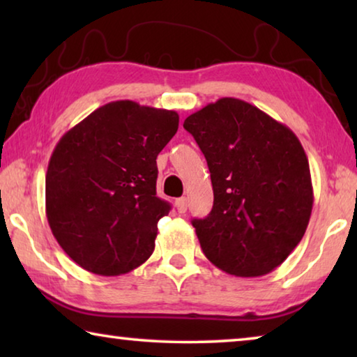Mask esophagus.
Instances as JSON below:
<instances>
[{
	"label": "esophagus",
	"instance_id": "1",
	"mask_svg": "<svg viewBox=\"0 0 357 357\" xmlns=\"http://www.w3.org/2000/svg\"><path fill=\"white\" fill-rule=\"evenodd\" d=\"M174 206H176L179 214H184L187 211V198H178L176 203H174Z\"/></svg>",
	"mask_w": 357,
	"mask_h": 357
}]
</instances>
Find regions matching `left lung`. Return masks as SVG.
<instances>
[{"instance_id":"obj_1","label":"left lung","mask_w":357,"mask_h":357,"mask_svg":"<svg viewBox=\"0 0 357 357\" xmlns=\"http://www.w3.org/2000/svg\"><path fill=\"white\" fill-rule=\"evenodd\" d=\"M206 157L214 206L193 219L211 263L236 277L269 274L301 243L313 189L294 132L249 102L222 98L184 121Z\"/></svg>"}]
</instances>
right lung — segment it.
<instances>
[{"label":"right lung","instance_id":"add662e5","mask_svg":"<svg viewBox=\"0 0 357 357\" xmlns=\"http://www.w3.org/2000/svg\"><path fill=\"white\" fill-rule=\"evenodd\" d=\"M176 112L116 100L66 132L45 176V213L58 244L83 269L130 273L151 257L170 204L155 195L157 155Z\"/></svg>","mask_w":357,"mask_h":357}]
</instances>
